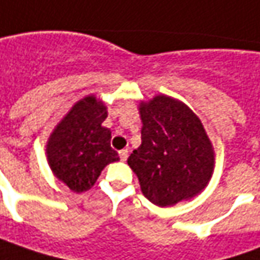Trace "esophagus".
<instances>
[{
  "label": "esophagus",
  "instance_id": "34e87169",
  "mask_svg": "<svg viewBox=\"0 0 260 260\" xmlns=\"http://www.w3.org/2000/svg\"><path fill=\"white\" fill-rule=\"evenodd\" d=\"M119 155H120V159H121V161H126L127 156H128V151H127V150L119 151Z\"/></svg>",
  "mask_w": 260,
  "mask_h": 260
}]
</instances>
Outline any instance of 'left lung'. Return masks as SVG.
<instances>
[{
  "label": "left lung",
  "mask_w": 260,
  "mask_h": 260,
  "mask_svg": "<svg viewBox=\"0 0 260 260\" xmlns=\"http://www.w3.org/2000/svg\"><path fill=\"white\" fill-rule=\"evenodd\" d=\"M141 145L127 164L141 192L159 207L196 196L210 180L214 152L202 121L179 101L159 95L140 105Z\"/></svg>",
  "instance_id": "1"
}]
</instances>
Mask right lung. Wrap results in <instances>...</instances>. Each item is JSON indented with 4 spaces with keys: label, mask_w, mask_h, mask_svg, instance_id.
<instances>
[{
    "label": "right lung",
    "mask_w": 260,
    "mask_h": 260,
    "mask_svg": "<svg viewBox=\"0 0 260 260\" xmlns=\"http://www.w3.org/2000/svg\"><path fill=\"white\" fill-rule=\"evenodd\" d=\"M106 117L104 104L86 96L73 106L49 139L51 171L74 192L88 190L108 164L119 161L110 147V130L102 127Z\"/></svg>",
    "instance_id": "add662e5"
}]
</instances>
